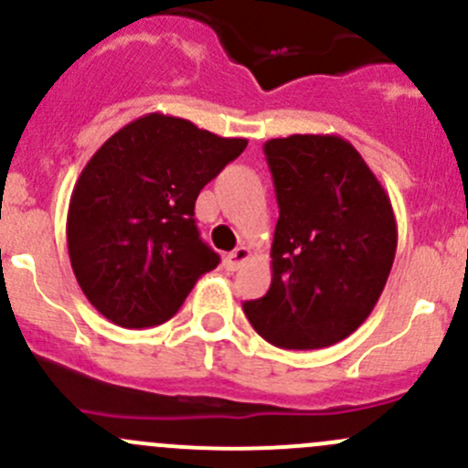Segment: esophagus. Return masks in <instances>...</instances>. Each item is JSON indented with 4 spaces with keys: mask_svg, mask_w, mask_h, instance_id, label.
<instances>
[{
    "mask_svg": "<svg viewBox=\"0 0 468 468\" xmlns=\"http://www.w3.org/2000/svg\"><path fill=\"white\" fill-rule=\"evenodd\" d=\"M249 258H251V251H249L247 247H238L235 251H230L229 256H226V267H229L230 271H238V269L242 267Z\"/></svg>",
    "mask_w": 468,
    "mask_h": 468,
    "instance_id": "obj_1",
    "label": "esophagus"
}]
</instances>
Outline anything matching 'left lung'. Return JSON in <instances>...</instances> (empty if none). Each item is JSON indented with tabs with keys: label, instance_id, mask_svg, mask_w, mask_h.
Returning a JSON list of instances; mask_svg holds the SVG:
<instances>
[{
	"label": "left lung",
	"instance_id": "obj_1",
	"mask_svg": "<svg viewBox=\"0 0 468 468\" xmlns=\"http://www.w3.org/2000/svg\"><path fill=\"white\" fill-rule=\"evenodd\" d=\"M276 187L271 287L244 303L256 333L281 348H324L356 333L378 303L396 256L389 195L339 135L264 143Z\"/></svg>",
	"mask_w": 468,
	"mask_h": 468
}]
</instances>
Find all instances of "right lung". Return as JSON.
Here are the masks:
<instances>
[{"label": "right lung", "instance_id": "1", "mask_svg": "<svg viewBox=\"0 0 468 468\" xmlns=\"http://www.w3.org/2000/svg\"><path fill=\"white\" fill-rule=\"evenodd\" d=\"M247 143L149 112L94 151L69 199L68 251L103 317L122 328L167 322L219 264L199 238L195 201Z\"/></svg>", "mask_w": 468, "mask_h": 468}]
</instances>
